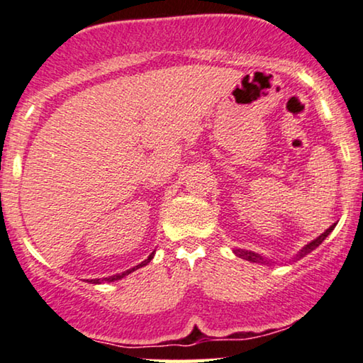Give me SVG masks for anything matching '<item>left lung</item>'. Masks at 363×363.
<instances>
[{
	"label": "left lung",
	"mask_w": 363,
	"mask_h": 363,
	"mask_svg": "<svg viewBox=\"0 0 363 363\" xmlns=\"http://www.w3.org/2000/svg\"><path fill=\"white\" fill-rule=\"evenodd\" d=\"M334 227H335V223H334V225H330V227L328 228V230H325L324 233H320L318 238L313 240V242L308 243V245H306V247L301 248L299 252H298V255H296V257H294V259H299V258H303V257H306V255H308V253L313 252V250L318 248L319 245L324 242L325 237H328V235L334 230ZM233 253L237 255L238 258H243V259H247V262H252V263H262V264H269V262H268L267 258L262 257V255L255 253V252H250V250H240V248H235V250H233Z\"/></svg>",
	"instance_id": "left-lung-1"
}]
</instances>
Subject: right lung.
Wrapping results in <instances>:
<instances>
[{"instance_id":"add662e5","label":"right lung","mask_w":363,"mask_h":363,"mask_svg":"<svg viewBox=\"0 0 363 363\" xmlns=\"http://www.w3.org/2000/svg\"><path fill=\"white\" fill-rule=\"evenodd\" d=\"M152 257H155V252H152V253L150 255V257H147V258L145 259V262H141L140 264H136V267H133V268H130V269H126V272H123V273L113 274V277H108V278H104V279H90V281H89V279H86V281L91 283V284H100L101 281H106V283H111V281H118V279L125 278V277H128V274H130V273H133V272H135V269L141 268V267H146V264L150 263L151 259H152Z\"/></svg>"}]
</instances>
